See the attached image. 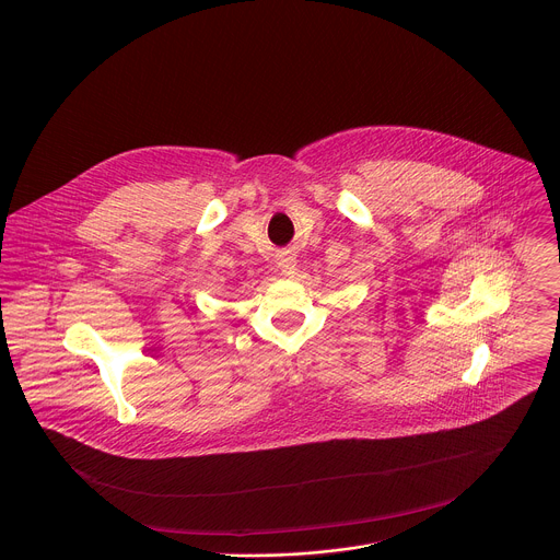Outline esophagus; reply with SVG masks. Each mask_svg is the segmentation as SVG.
<instances>
[{
  "label": "esophagus",
  "instance_id": "obj_1",
  "mask_svg": "<svg viewBox=\"0 0 560 560\" xmlns=\"http://www.w3.org/2000/svg\"><path fill=\"white\" fill-rule=\"evenodd\" d=\"M279 268H281L283 275L290 277V275H294V270H296V259L285 253V255H281V259H279Z\"/></svg>",
  "mask_w": 560,
  "mask_h": 560
}]
</instances>
